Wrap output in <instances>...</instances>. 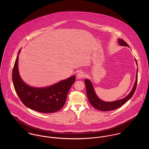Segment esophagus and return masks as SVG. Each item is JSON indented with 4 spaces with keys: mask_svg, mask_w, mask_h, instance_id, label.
Segmentation results:
<instances>
[{
    "mask_svg": "<svg viewBox=\"0 0 149 149\" xmlns=\"http://www.w3.org/2000/svg\"><path fill=\"white\" fill-rule=\"evenodd\" d=\"M85 76V73L83 72V71H80V72H79L77 74L76 77H77V78L78 79H83V77H84Z\"/></svg>",
    "mask_w": 149,
    "mask_h": 149,
    "instance_id": "34e87169",
    "label": "esophagus"
}]
</instances>
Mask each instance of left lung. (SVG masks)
<instances>
[{
  "mask_svg": "<svg viewBox=\"0 0 149 149\" xmlns=\"http://www.w3.org/2000/svg\"><path fill=\"white\" fill-rule=\"evenodd\" d=\"M118 43L119 45L129 47L128 45L124 40L122 39H118ZM135 61H136V65H138L136 60H135ZM137 81H138V68L136 70V80L135 81L134 85L133 86V88L131 91L127 96L125 98L118 100H116L113 102H104L102 100L100 99H99V97L97 96L95 92V91L94 89L93 84L91 81V80L89 79H85V84L88 99L91 104L97 109L103 111H107L116 109L122 106L132 97L136 89V87L137 85Z\"/></svg>",
  "mask_w": 149,
  "mask_h": 149,
  "instance_id": "1",
  "label": "left lung"
}]
</instances>
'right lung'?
<instances>
[{
  "label": "right lung",
  "instance_id": "add662e5",
  "mask_svg": "<svg viewBox=\"0 0 149 149\" xmlns=\"http://www.w3.org/2000/svg\"><path fill=\"white\" fill-rule=\"evenodd\" d=\"M19 50L13 70V82L22 102L30 109L42 113H53L61 109L68 92L75 81V76L45 87H34L26 84L18 70Z\"/></svg>",
  "mask_w": 149,
  "mask_h": 149
}]
</instances>
